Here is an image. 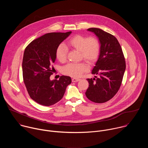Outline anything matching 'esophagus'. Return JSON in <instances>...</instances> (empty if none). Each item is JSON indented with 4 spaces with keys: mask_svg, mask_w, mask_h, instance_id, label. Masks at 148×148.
I'll list each match as a JSON object with an SVG mask.
<instances>
[{
    "mask_svg": "<svg viewBox=\"0 0 148 148\" xmlns=\"http://www.w3.org/2000/svg\"><path fill=\"white\" fill-rule=\"evenodd\" d=\"M79 80H80V79H79V78H72V82H73L79 81Z\"/></svg>",
    "mask_w": 148,
    "mask_h": 148,
    "instance_id": "obj_1",
    "label": "esophagus"
}]
</instances>
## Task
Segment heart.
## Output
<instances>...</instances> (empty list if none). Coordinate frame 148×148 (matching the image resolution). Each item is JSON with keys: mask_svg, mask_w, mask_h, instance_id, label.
Instances as JSON below:
<instances>
[{"mask_svg": "<svg viewBox=\"0 0 148 148\" xmlns=\"http://www.w3.org/2000/svg\"><path fill=\"white\" fill-rule=\"evenodd\" d=\"M67 46L79 51L81 58L90 63L95 61L100 53L99 41L98 38L93 36L86 37L82 35H76L67 41ZM67 47L64 45H59L56 52L57 59L61 62H64L67 60ZM88 69V66L84 62L69 63L62 68V73L66 75L77 78L87 71Z\"/></svg>", "mask_w": 148, "mask_h": 148, "instance_id": "obj_1", "label": "heart"}]
</instances>
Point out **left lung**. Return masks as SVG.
Instances as JSON below:
<instances>
[{
    "label": "left lung",
    "instance_id": "obj_1",
    "mask_svg": "<svg viewBox=\"0 0 148 148\" xmlns=\"http://www.w3.org/2000/svg\"><path fill=\"white\" fill-rule=\"evenodd\" d=\"M88 31L98 37L101 49L91 73L99 77L87 78L90 85L86 95L94 102L103 103L112 98L121 87L126 69L125 57L115 36L98 28H90Z\"/></svg>",
    "mask_w": 148,
    "mask_h": 148
}]
</instances>
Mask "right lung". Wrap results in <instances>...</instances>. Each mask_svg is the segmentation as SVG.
I'll return each mask as SVG.
<instances>
[{
	"label": "right lung",
	"mask_w": 148,
	"mask_h": 148,
	"mask_svg": "<svg viewBox=\"0 0 148 148\" xmlns=\"http://www.w3.org/2000/svg\"><path fill=\"white\" fill-rule=\"evenodd\" d=\"M71 32L49 33L33 41L26 47L23 54L22 71L24 83L30 98L44 106H50L60 101L70 77L62 75L58 80H50L53 64L56 59L57 48Z\"/></svg>",
	"instance_id": "1"
}]
</instances>
